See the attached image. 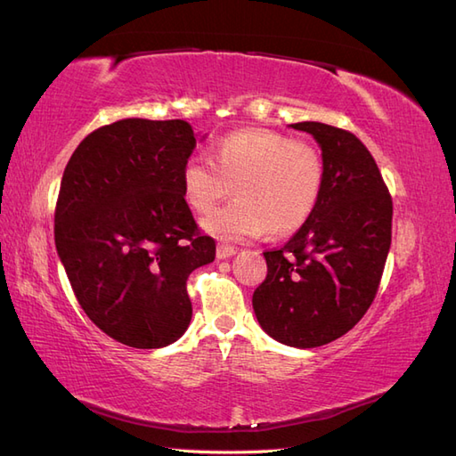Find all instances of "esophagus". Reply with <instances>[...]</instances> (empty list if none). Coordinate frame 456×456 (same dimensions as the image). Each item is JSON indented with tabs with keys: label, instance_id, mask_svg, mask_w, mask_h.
Wrapping results in <instances>:
<instances>
[{
	"label": "esophagus",
	"instance_id": "esophagus-1",
	"mask_svg": "<svg viewBox=\"0 0 456 456\" xmlns=\"http://www.w3.org/2000/svg\"><path fill=\"white\" fill-rule=\"evenodd\" d=\"M237 253V248L235 247H231V245H217V250H216V255H217V258L219 260H223V258H231Z\"/></svg>",
	"mask_w": 456,
	"mask_h": 456
}]
</instances>
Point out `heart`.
<instances>
[{
  "mask_svg": "<svg viewBox=\"0 0 456 456\" xmlns=\"http://www.w3.org/2000/svg\"><path fill=\"white\" fill-rule=\"evenodd\" d=\"M323 160L315 147L284 133L245 129L227 134L213 160L191 157L182 168V198L196 213L221 200L233 203L201 221L206 233L243 240L266 233L288 235L312 216L323 188Z\"/></svg>",
  "mask_w": 456,
  "mask_h": 456,
  "instance_id": "heart-1",
  "label": "heart"
}]
</instances>
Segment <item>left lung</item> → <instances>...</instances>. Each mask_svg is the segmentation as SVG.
I'll list each match as a JSON object with an SVG mask.
<instances>
[{
    "label": "left lung",
    "instance_id": "obj_1",
    "mask_svg": "<svg viewBox=\"0 0 456 456\" xmlns=\"http://www.w3.org/2000/svg\"><path fill=\"white\" fill-rule=\"evenodd\" d=\"M289 127L322 147L323 188L297 233L265 253L268 274L253 309L278 343L314 348L351 331L370 307L392 243V198L353 133L317 121Z\"/></svg>",
    "mask_w": 456,
    "mask_h": 456
}]
</instances>
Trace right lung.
Instances as JSON below:
<instances>
[{"label":"right lung","instance_id":"1","mask_svg":"<svg viewBox=\"0 0 456 456\" xmlns=\"http://www.w3.org/2000/svg\"><path fill=\"white\" fill-rule=\"evenodd\" d=\"M196 137L182 119H121L90 133L64 168L56 253L86 315L127 346L178 341L188 276L216 258L182 198Z\"/></svg>","mask_w":456,"mask_h":456}]
</instances>
